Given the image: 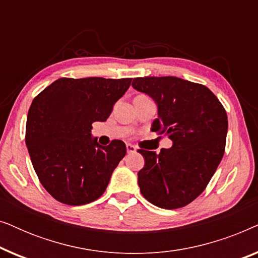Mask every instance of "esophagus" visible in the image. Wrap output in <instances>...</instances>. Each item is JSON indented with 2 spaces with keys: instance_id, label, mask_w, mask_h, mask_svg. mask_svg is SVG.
<instances>
[{
  "instance_id": "obj_1",
  "label": "esophagus",
  "mask_w": 258,
  "mask_h": 258,
  "mask_svg": "<svg viewBox=\"0 0 258 258\" xmlns=\"http://www.w3.org/2000/svg\"><path fill=\"white\" fill-rule=\"evenodd\" d=\"M126 151H128L129 154L135 153V151H136V147L133 146V144H126Z\"/></svg>"
}]
</instances>
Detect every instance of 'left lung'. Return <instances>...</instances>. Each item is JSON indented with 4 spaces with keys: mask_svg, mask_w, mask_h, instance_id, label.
Here are the masks:
<instances>
[{
    "mask_svg": "<svg viewBox=\"0 0 258 258\" xmlns=\"http://www.w3.org/2000/svg\"><path fill=\"white\" fill-rule=\"evenodd\" d=\"M132 86L156 102L151 130L172 141L160 154L139 149L146 161L137 174L141 192L163 209L185 207L204 191L223 157L225 109L206 86L178 77H136Z\"/></svg>",
    "mask_w": 258,
    "mask_h": 258,
    "instance_id": "obj_1",
    "label": "left lung"
}]
</instances>
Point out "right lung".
<instances>
[{"instance_id":"right-lung-1","label":"right lung","mask_w":258,"mask_h":258,"mask_svg":"<svg viewBox=\"0 0 258 258\" xmlns=\"http://www.w3.org/2000/svg\"><path fill=\"white\" fill-rule=\"evenodd\" d=\"M133 79L56 80L33 100L26 144L41 184L56 201L83 206L103 195L126 147L91 137L94 122L107 121Z\"/></svg>"}]
</instances>
